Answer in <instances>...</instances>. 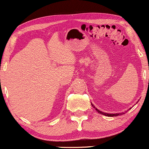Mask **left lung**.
I'll return each instance as SVG.
<instances>
[{
  "label": "left lung",
  "instance_id": "8db88e82",
  "mask_svg": "<svg viewBox=\"0 0 149 149\" xmlns=\"http://www.w3.org/2000/svg\"><path fill=\"white\" fill-rule=\"evenodd\" d=\"M139 102V101H137V102ZM91 105L93 107V108H95V110L96 111H97V112H98L99 113H101V114H102V115H104V116H110V117H112V116H120V115H121V114H124V112H121V113H105V112H103V111H100L99 109H97V108L95 107V106L93 105V104H92L91 103ZM131 109V108H130V109ZM125 112H126V111H125Z\"/></svg>",
  "mask_w": 149,
  "mask_h": 149
}]
</instances>
